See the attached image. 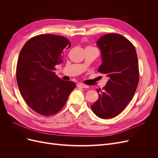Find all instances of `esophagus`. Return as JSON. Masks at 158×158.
<instances>
[{
    "label": "esophagus",
    "instance_id": "esophagus-1",
    "mask_svg": "<svg viewBox=\"0 0 158 158\" xmlns=\"http://www.w3.org/2000/svg\"><path fill=\"white\" fill-rule=\"evenodd\" d=\"M77 85H78V87L82 88H88L87 85H85V84H79Z\"/></svg>",
    "mask_w": 158,
    "mask_h": 158
}]
</instances>
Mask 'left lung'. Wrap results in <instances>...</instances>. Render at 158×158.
Returning a JSON list of instances; mask_svg holds the SVG:
<instances>
[{
	"label": "left lung",
	"mask_w": 158,
	"mask_h": 158,
	"mask_svg": "<svg viewBox=\"0 0 158 158\" xmlns=\"http://www.w3.org/2000/svg\"><path fill=\"white\" fill-rule=\"evenodd\" d=\"M97 45L102 59L98 72L109 78L97 89L99 98L91 108L98 117L108 119L120 114L134 97L139 82L138 57L132 43L117 33L102 36Z\"/></svg>",
	"instance_id": "obj_1"
}]
</instances>
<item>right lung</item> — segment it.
I'll use <instances>...</instances> for the list:
<instances>
[{
  "mask_svg": "<svg viewBox=\"0 0 158 158\" xmlns=\"http://www.w3.org/2000/svg\"><path fill=\"white\" fill-rule=\"evenodd\" d=\"M66 37L41 34L23 45L16 66L19 89L32 110L44 116L58 113L64 107L76 84L55 74V66L63 61V51L70 47Z\"/></svg>",
  "mask_w": 158,
  "mask_h": 158,
  "instance_id": "obj_1",
  "label": "right lung"
}]
</instances>
